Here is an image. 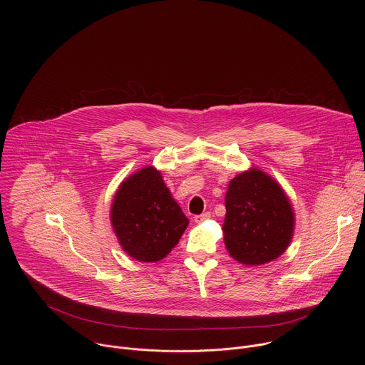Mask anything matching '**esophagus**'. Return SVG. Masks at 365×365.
<instances>
[{
	"instance_id": "obj_1",
	"label": "esophagus",
	"mask_w": 365,
	"mask_h": 365,
	"mask_svg": "<svg viewBox=\"0 0 365 365\" xmlns=\"http://www.w3.org/2000/svg\"><path fill=\"white\" fill-rule=\"evenodd\" d=\"M210 218H211V214H210V212H205V214L196 215V217H195V222H196V224H200V222H203V221H206V220H210Z\"/></svg>"
}]
</instances>
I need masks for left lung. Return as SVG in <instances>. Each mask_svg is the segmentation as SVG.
Segmentation results:
<instances>
[{"label":"left lung","mask_w":365,"mask_h":365,"mask_svg":"<svg viewBox=\"0 0 365 365\" xmlns=\"http://www.w3.org/2000/svg\"><path fill=\"white\" fill-rule=\"evenodd\" d=\"M222 225L230 255L245 266H262L289 247L294 214L282 186L259 169L237 175L225 195Z\"/></svg>","instance_id":"8db88e82"}]
</instances>
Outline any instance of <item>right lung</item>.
I'll use <instances>...</instances> for the list:
<instances>
[{
    "label": "right lung",
    "mask_w": 365,
    "mask_h": 365,
    "mask_svg": "<svg viewBox=\"0 0 365 365\" xmlns=\"http://www.w3.org/2000/svg\"><path fill=\"white\" fill-rule=\"evenodd\" d=\"M111 224L123 250L143 263L165 258L183 235L189 220L172 197L160 172L143 168L118 187Z\"/></svg>",
    "instance_id": "obj_1"
}]
</instances>
